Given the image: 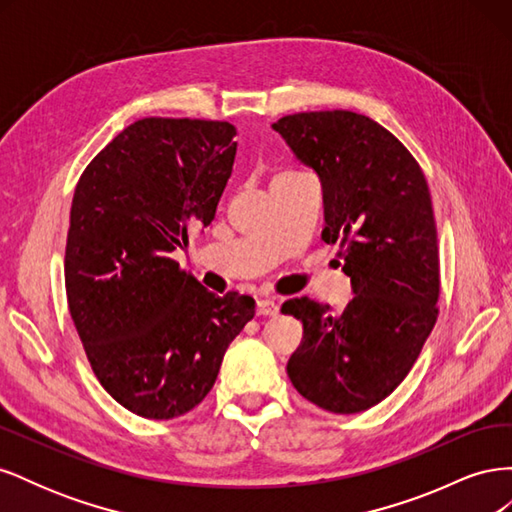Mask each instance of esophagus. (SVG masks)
Instances as JSON below:
<instances>
[{
  "mask_svg": "<svg viewBox=\"0 0 512 512\" xmlns=\"http://www.w3.org/2000/svg\"><path fill=\"white\" fill-rule=\"evenodd\" d=\"M280 312V305H277L273 299H258L256 301V314L258 316H275Z\"/></svg>",
  "mask_w": 512,
  "mask_h": 512,
  "instance_id": "obj_1",
  "label": "esophagus"
}]
</instances>
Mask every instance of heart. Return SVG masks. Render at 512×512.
<instances>
[{"label":"heart","mask_w":512,"mask_h":512,"mask_svg":"<svg viewBox=\"0 0 512 512\" xmlns=\"http://www.w3.org/2000/svg\"><path fill=\"white\" fill-rule=\"evenodd\" d=\"M286 175H290V173H286ZM280 177H282V175H280Z\"/></svg>","instance_id":"1"}]
</instances>
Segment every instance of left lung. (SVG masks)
I'll return each mask as SVG.
<instances>
[{"label":"left lung","mask_w":512,"mask_h":512,"mask_svg":"<svg viewBox=\"0 0 512 512\" xmlns=\"http://www.w3.org/2000/svg\"><path fill=\"white\" fill-rule=\"evenodd\" d=\"M273 130L320 179L322 239L342 241L354 292L337 314L307 297L282 305V314L303 322L288 378L322 410L363 412L408 376L438 318V232L427 181L410 151L359 113H297Z\"/></svg>","instance_id":"1"}]
</instances>
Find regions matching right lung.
I'll return each mask as SVG.
<instances>
[{"instance_id":"right-lung-1","label":"right lung","mask_w":512,"mask_h":512,"mask_svg":"<svg viewBox=\"0 0 512 512\" xmlns=\"http://www.w3.org/2000/svg\"><path fill=\"white\" fill-rule=\"evenodd\" d=\"M226 121L147 117L119 132L76 183L68 307L91 369L117 404L168 421L213 389L254 299L209 292L170 258L209 226L235 164Z\"/></svg>"}]
</instances>
